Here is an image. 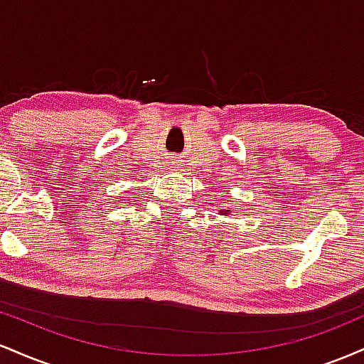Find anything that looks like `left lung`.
<instances>
[{"instance_id": "left-lung-1", "label": "left lung", "mask_w": 364, "mask_h": 364, "mask_svg": "<svg viewBox=\"0 0 364 364\" xmlns=\"http://www.w3.org/2000/svg\"><path fill=\"white\" fill-rule=\"evenodd\" d=\"M219 214L220 215H231V210H224V208H223V210H220Z\"/></svg>"}]
</instances>
